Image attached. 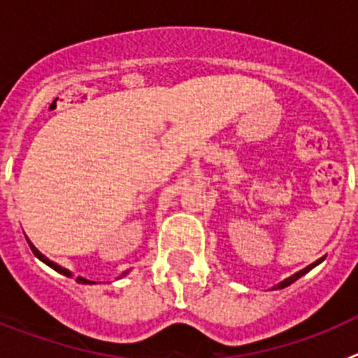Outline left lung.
<instances>
[{
	"mask_svg": "<svg viewBox=\"0 0 358 358\" xmlns=\"http://www.w3.org/2000/svg\"><path fill=\"white\" fill-rule=\"evenodd\" d=\"M321 262H322V258H321V260L314 262V264H312V265H308V267H305V268H303V271H299V273H296V274H294V276L287 278L285 281H281L280 285H278V289H285V287H289L290 283H294V281H296V280H299V278H301L303 274H306V273H308V271H312V268H314L317 264H321Z\"/></svg>",
	"mask_w": 358,
	"mask_h": 358,
	"instance_id": "obj_1",
	"label": "left lung"
}]
</instances>
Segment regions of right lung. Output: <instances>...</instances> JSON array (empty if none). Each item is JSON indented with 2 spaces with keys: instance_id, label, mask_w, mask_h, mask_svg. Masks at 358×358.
I'll return each mask as SVG.
<instances>
[{
  "instance_id": "add662e5",
  "label": "right lung",
  "mask_w": 358,
  "mask_h": 358,
  "mask_svg": "<svg viewBox=\"0 0 358 358\" xmlns=\"http://www.w3.org/2000/svg\"><path fill=\"white\" fill-rule=\"evenodd\" d=\"M28 243H30V242H28ZM30 249H31V252H34V255H36V256H37V258H39V260H41V262H44V264H46V265H50V267H52V268H55L57 273H61V274H64V276H68V278H69V276H71V273H69L68 268L61 267V265H57V264H55V262L48 260V258H46V256H44V255H43V252H39V251H37V249H36V248H34V245H31V243H30ZM125 274H127V273H123V274H122V276H125ZM77 281H78V283H93V281H90V280H85V278H80V276H78V278H77Z\"/></svg>"
}]
</instances>
